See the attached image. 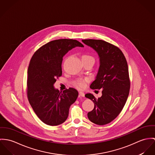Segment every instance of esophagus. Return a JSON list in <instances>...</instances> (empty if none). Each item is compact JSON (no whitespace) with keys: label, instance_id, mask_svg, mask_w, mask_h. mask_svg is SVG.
Returning a JSON list of instances; mask_svg holds the SVG:
<instances>
[{"label":"esophagus","instance_id":"obj_1","mask_svg":"<svg viewBox=\"0 0 155 155\" xmlns=\"http://www.w3.org/2000/svg\"><path fill=\"white\" fill-rule=\"evenodd\" d=\"M84 96H85V94H84V92H83V91H80L79 92V96L80 97H84Z\"/></svg>","mask_w":155,"mask_h":155}]
</instances>
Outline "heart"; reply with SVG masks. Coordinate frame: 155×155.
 <instances>
[{
	"mask_svg": "<svg viewBox=\"0 0 155 155\" xmlns=\"http://www.w3.org/2000/svg\"><path fill=\"white\" fill-rule=\"evenodd\" d=\"M83 58H91V59H94V58L92 56H91L90 55H88V54H83L82 56V59ZM86 82V80L78 79L75 82V85L77 87H80V88H83L85 86Z\"/></svg>",
	"mask_w": 155,
	"mask_h": 155,
	"instance_id": "heart-1",
	"label": "heart"
}]
</instances>
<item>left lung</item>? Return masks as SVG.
I'll return each mask as SVG.
<instances>
[{"label": "left lung", "instance_id": "obj_1", "mask_svg": "<svg viewBox=\"0 0 155 155\" xmlns=\"http://www.w3.org/2000/svg\"><path fill=\"white\" fill-rule=\"evenodd\" d=\"M82 41L97 53L100 66L91 89H103L98 99L91 93L85 95L93 101L94 107L87 114L89 120L103 125L110 123L120 114L127 100L130 81L128 64L120 49L102 40L86 39Z\"/></svg>", "mask_w": 155, "mask_h": 155}]
</instances>
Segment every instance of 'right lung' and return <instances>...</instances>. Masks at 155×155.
I'll return each instance as SVG.
<instances>
[{
    "label": "right lung",
    "instance_id": "right-lung-1",
    "mask_svg": "<svg viewBox=\"0 0 155 155\" xmlns=\"http://www.w3.org/2000/svg\"><path fill=\"white\" fill-rule=\"evenodd\" d=\"M75 47H84L76 40L59 39L40 48L33 55L28 68L27 94L35 114L45 124L55 126L67 119L69 109L77 100V90L62 91L53 84L62 74L64 56Z\"/></svg>",
    "mask_w": 155,
    "mask_h": 155
}]
</instances>
